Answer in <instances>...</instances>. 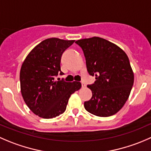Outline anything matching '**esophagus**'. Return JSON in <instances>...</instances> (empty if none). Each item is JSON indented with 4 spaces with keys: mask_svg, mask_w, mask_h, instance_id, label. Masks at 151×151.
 I'll list each match as a JSON object with an SVG mask.
<instances>
[{
    "mask_svg": "<svg viewBox=\"0 0 151 151\" xmlns=\"http://www.w3.org/2000/svg\"><path fill=\"white\" fill-rule=\"evenodd\" d=\"M81 83H82V87H83V88L86 87V83H84V82H81Z\"/></svg>",
    "mask_w": 151,
    "mask_h": 151,
    "instance_id": "obj_1",
    "label": "esophagus"
}]
</instances>
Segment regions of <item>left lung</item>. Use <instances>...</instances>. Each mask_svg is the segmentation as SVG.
<instances>
[{
    "instance_id": "1",
    "label": "left lung",
    "mask_w": 151,
    "mask_h": 151,
    "mask_svg": "<svg viewBox=\"0 0 151 151\" xmlns=\"http://www.w3.org/2000/svg\"><path fill=\"white\" fill-rule=\"evenodd\" d=\"M75 43L83 49L88 72L96 79L93 84L87 86L92 97L84 102L85 108L97 116L115 114L126 102L134 85L128 56L119 46L98 37Z\"/></svg>"
}]
</instances>
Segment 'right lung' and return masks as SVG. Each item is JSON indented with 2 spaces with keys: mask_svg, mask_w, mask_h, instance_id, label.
<instances>
[{
  "mask_svg": "<svg viewBox=\"0 0 151 151\" xmlns=\"http://www.w3.org/2000/svg\"><path fill=\"white\" fill-rule=\"evenodd\" d=\"M74 40L52 37L35 46L22 64L20 72L21 94L29 109L40 117L52 119L62 114L68 99L81 88L80 82H65L63 75V53Z\"/></svg>",
  "mask_w": 151,
  "mask_h": 151,
  "instance_id": "obj_1",
  "label": "right lung"
}]
</instances>
